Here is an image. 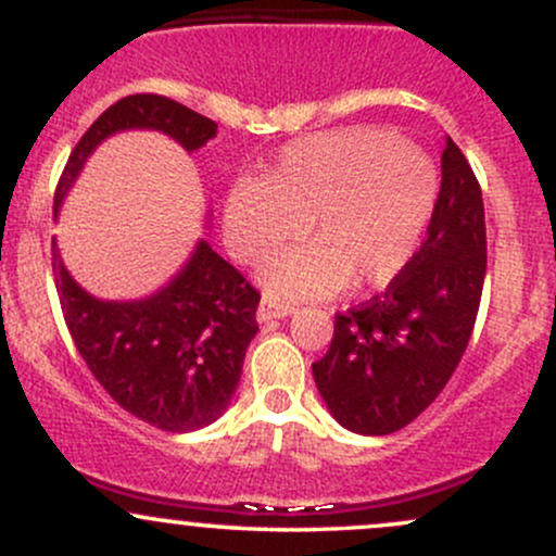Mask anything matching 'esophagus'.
I'll return each mask as SVG.
<instances>
[{
    "mask_svg": "<svg viewBox=\"0 0 556 556\" xmlns=\"http://www.w3.org/2000/svg\"><path fill=\"white\" fill-rule=\"evenodd\" d=\"M295 305L285 303V300H277L271 295H264V300L258 303V321H271V318H285L290 314H295Z\"/></svg>",
    "mask_w": 556,
    "mask_h": 556,
    "instance_id": "obj_1",
    "label": "esophagus"
}]
</instances>
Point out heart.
I'll return each instance as SVG.
<instances>
[{
    "label": "heart",
    "instance_id": "heart-1",
    "mask_svg": "<svg viewBox=\"0 0 556 556\" xmlns=\"http://www.w3.org/2000/svg\"><path fill=\"white\" fill-rule=\"evenodd\" d=\"M437 175L410 143L350 127L285 146L277 162L225 195V238L240 261H261L295 232L308 245L264 269L271 295L316 298L387 285L416 253Z\"/></svg>",
    "mask_w": 556,
    "mask_h": 556
}]
</instances>
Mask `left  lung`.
<instances>
[{
    "instance_id": "1",
    "label": "left lung",
    "mask_w": 556,
    "mask_h": 556,
    "mask_svg": "<svg viewBox=\"0 0 556 556\" xmlns=\"http://www.w3.org/2000/svg\"><path fill=\"white\" fill-rule=\"evenodd\" d=\"M486 277L483 198L446 136L426 240L381 295L334 316L314 379L344 429L384 437L416 420L452 379L473 334Z\"/></svg>"
}]
</instances>
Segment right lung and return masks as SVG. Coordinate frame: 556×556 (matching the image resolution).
<instances>
[{
	"instance_id": "obj_1",
	"label": "right lung",
	"mask_w": 556,
	"mask_h": 556,
	"mask_svg": "<svg viewBox=\"0 0 556 556\" xmlns=\"http://www.w3.org/2000/svg\"><path fill=\"white\" fill-rule=\"evenodd\" d=\"M127 127L162 130L188 151L216 136L214 119L167 96H125L83 132L56 182V208L88 154ZM52 271L80 358L123 410L172 433L195 431L225 413L248 344L258 331L261 292L206 240L198 242L193 258L172 285L138 303L91 298L75 285L56 253Z\"/></svg>"
}]
</instances>
